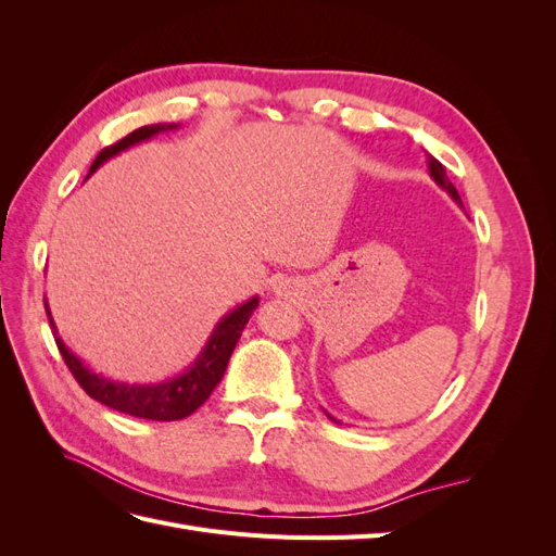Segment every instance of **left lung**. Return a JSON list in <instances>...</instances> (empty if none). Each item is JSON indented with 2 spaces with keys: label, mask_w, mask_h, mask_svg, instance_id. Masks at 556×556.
I'll return each instance as SVG.
<instances>
[{
  "label": "left lung",
  "mask_w": 556,
  "mask_h": 556,
  "mask_svg": "<svg viewBox=\"0 0 556 556\" xmlns=\"http://www.w3.org/2000/svg\"><path fill=\"white\" fill-rule=\"evenodd\" d=\"M427 164H429V174H431V178L435 180V182H439L441 185V188L454 199V201H457V204H462V199H459V192H457V188H454V185L450 182V178H447V172H445V166L439 162V160H435V157H431L429 153H427ZM325 415L331 419V422H336V425H341L339 422V419H333L327 410H325Z\"/></svg>",
  "instance_id": "8db88e82"
}]
</instances>
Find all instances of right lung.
<instances>
[{"label":"right lung","instance_id":"right-lung-1","mask_svg":"<svg viewBox=\"0 0 556 556\" xmlns=\"http://www.w3.org/2000/svg\"><path fill=\"white\" fill-rule=\"evenodd\" d=\"M176 127L178 125H146V127L134 129L125 139L104 148L102 153L97 155V160L90 166V174H94L109 157L123 153V150H127L129 146L141 143L150 137H155L160 131L176 129ZM257 306H260V299L252 296L243 306L233 308L229 315H225L220 323L215 325L206 348L201 350V355L188 371L155 384H127V382H115L104 376H97L74 355L70 348L64 345V341L58 336L55 323L48 311V301H46V313L50 319V327H53L55 343L64 364L70 366L72 376L76 378V382L83 387V390H86L88 396L104 403V406L117 413H125L131 417L155 419V422H174V419L192 415L201 403L211 396L215 384L223 380L231 352L237 348L241 331L245 329L250 315L255 313Z\"/></svg>","mask_w":556,"mask_h":556}]
</instances>
